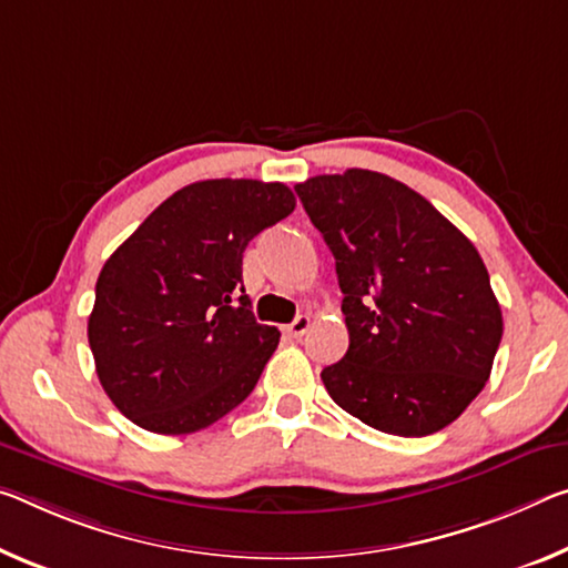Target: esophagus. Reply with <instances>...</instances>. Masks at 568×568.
<instances>
[{
	"instance_id": "obj_1",
	"label": "esophagus",
	"mask_w": 568,
	"mask_h": 568,
	"mask_svg": "<svg viewBox=\"0 0 568 568\" xmlns=\"http://www.w3.org/2000/svg\"><path fill=\"white\" fill-rule=\"evenodd\" d=\"M308 328H311V316H298L285 331H287V336H291V338H301Z\"/></svg>"
}]
</instances>
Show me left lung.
<instances>
[{
    "mask_svg": "<svg viewBox=\"0 0 568 568\" xmlns=\"http://www.w3.org/2000/svg\"><path fill=\"white\" fill-rule=\"evenodd\" d=\"M336 257L348 351L321 372L364 425L425 437L455 422L488 382L503 316L483 257L397 179L368 169L295 184Z\"/></svg>",
    "mask_w": 568,
    "mask_h": 568,
    "instance_id": "8db88e82",
    "label": "left lung"
}]
</instances>
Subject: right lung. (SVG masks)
Here are the masks:
<instances>
[{"label": "right lung", "mask_w": 568, "mask_h": 568, "mask_svg": "<svg viewBox=\"0 0 568 568\" xmlns=\"http://www.w3.org/2000/svg\"><path fill=\"white\" fill-rule=\"evenodd\" d=\"M293 210L281 182L206 179L161 202L105 260L88 341L133 425L189 435L255 389L281 331L252 316L242 252Z\"/></svg>", "instance_id": "1"}]
</instances>
